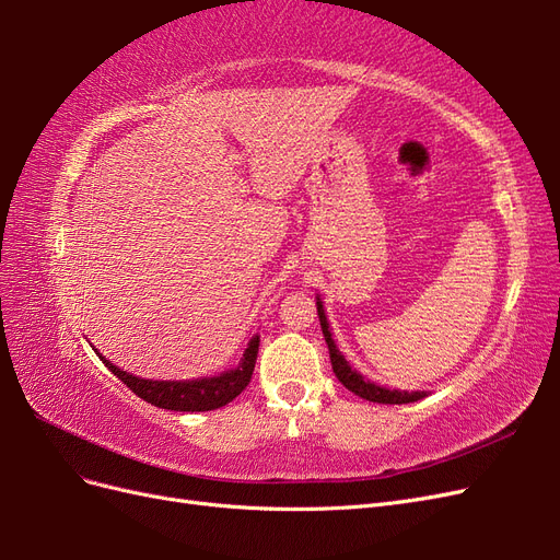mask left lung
I'll return each instance as SVG.
<instances>
[{"label":"left lung","instance_id":"obj_1","mask_svg":"<svg viewBox=\"0 0 560 560\" xmlns=\"http://www.w3.org/2000/svg\"><path fill=\"white\" fill-rule=\"evenodd\" d=\"M317 315H319V327H322V334H325V341L329 346V358H331V369L336 378L341 381L350 393H354L362 399H369V401H376V404H411V401H418L425 397V393H401V389H387V387H381L376 383L366 381L362 374H358L354 371L341 352H338L334 338H331V329H329V322H327V315H325V308H322V301L317 296Z\"/></svg>","mask_w":560,"mask_h":560}]
</instances>
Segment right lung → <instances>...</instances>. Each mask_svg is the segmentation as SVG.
<instances>
[{
	"label": "right lung",
	"instance_id": "add662e5",
	"mask_svg": "<svg viewBox=\"0 0 560 560\" xmlns=\"http://www.w3.org/2000/svg\"><path fill=\"white\" fill-rule=\"evenodd\" d=\"M100 360H103L105 366H109L112 374L124 381L135 395L140 399L159 406V409L167 411H214L219 406H226L238 397L243 389L249 385L254 362H257V352H259V336H252L249 343L243 352V360L235 369L224 371V374L217 376H206V378H196V381H149V378H138L128 374V371L118 369L112 364L107 358L93 348Z\"/></svg>",
	"mask_w": 560,
	"mask_h": 560
}]
</instances>
